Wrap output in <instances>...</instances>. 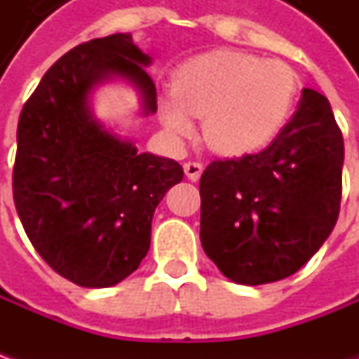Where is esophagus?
<instances>
[{
    "mask_svg": "<svg viewBox=\"0 0 359 359\" xmlns=\"http://www.w3.org/2000/svg\"><path fill=\"white\" fill-rule=\"evenodd\" d=\"M184 172H186V175L191 182H198L201 177V173H203V165H201L200 161H187V163H184Z\"/></svg>",
    "mask_w": 359,
    "mask_h": 359,
    "instance_id": "1",
    "label": "esophagus"
}]
</instances>
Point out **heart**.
<instances>
[{
	"label": "heart",
	"mask_w": 359,
	"mask_h": 359,
	"mask_svg": "<svg viewBox=\"0 0 359 359\" xmlns=\"http://www.w3.org/2000/svg\"><path fill=\"white\" fill-rule=\"evenodd\" d=\"M297 77L282 62L238 49H214L173 76V95L159 102L165 130L187 137L203 118L205 142L224 154H250L285 128L297 100Z\"/></svg>",
	"instance_id": "heart-1"
}]
</instances>
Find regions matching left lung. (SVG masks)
Returning <instances> with one entry per match:
<instances>
[{"label":"left lung","mask_w":359,"mask_h":359,"mask_svg":"<svg viewBox=\"0 0 359 359\" xmlns=\"http://www.w3.org/2000/svg\"><path fill=\"white\" fill-rule=\"evenodd\" d=\"M344 137L330 102L304 90L296 116L257 154L214 159L201 173V248L231 282L296 273L336 226Z\"/></svg>","instance_id":"8db88e82"}]
</instances>
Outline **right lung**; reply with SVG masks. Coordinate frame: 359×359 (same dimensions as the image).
Instances as JSON below:
<instances>
[{"instance_id":"add662e5","label":"right lung","mask_w":359,"mask_h":359,"mask_svg":"<svg viewBox=\"0 0 359 359\" xmlns=\"http://www.w3.org/2000/svg\"><path fill=\"white\" fill-rule=\"evenodd\" d=\"M147 63L130 34L79 43L20 114L11 186L21 226L49 268L81 287L116 285L137 269L158 203L184 180L177 161L137 154L88 109L91 86L116 74L140 88L147 114L158 111Z\"/></svg>"}]
</instances>
